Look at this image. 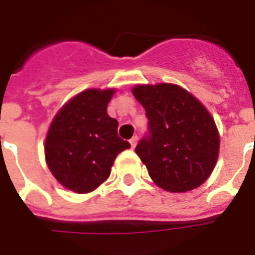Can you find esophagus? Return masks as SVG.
Segmentation results:
<instances>
[{
    "label": "esophagus",
    "mask_w": 255,
    "mask_h": 255,
    "mask_svg": "<svg viewBox=\"0 0 255 255\" xmlns=\"http://www.w3.org/2000/svg\"><path fill=\"white\" fill-rule=\"evenodd\" d=\"M129 143H131L132 148H135L136 143H137V136H132L131 139H129Z\"/></svg>",
    "instance_id": "esophagus-1"
}]
</instances>
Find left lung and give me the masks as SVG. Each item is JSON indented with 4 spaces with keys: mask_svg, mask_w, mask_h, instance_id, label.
<instances>
[{
    "mask_svg": "<svg viewBox=\"0 0 255 255\" xmlns=\"http://www.w3.org/2000/svg\"><path fill=\"white\" fill-rule=\"evenodd\" d=\"M132 93L148 119V135L135 152L151 179L171 192L199 187L219 153V133L209 111L179 85H136Z\"/></svg>",
    "mask_w": 255,
    "mask_h": 255,
    "instance_id": "obj_1",
    "label": "left lung"
}]
</instances>
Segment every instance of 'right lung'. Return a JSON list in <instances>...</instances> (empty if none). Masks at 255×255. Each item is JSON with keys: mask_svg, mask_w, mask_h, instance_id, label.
<instances>
[{"mask_svg": "<svg viewBox=\"0 0 255 255\" xmlns=\"http://www.w3.org/2000/svg\"><path fill=\"white\" fill-rule=\"evenodd\" d=\"M115 89H87L71 99L50 123L45 160L56 179L77 194L108 179L114 160L131 147L118 135V120L107 114Z\"/></svg>", "mask_w": 255, "mask_h": 255, "instance_id": "right-lung-1", "label": "right lung"}]
</instances>
